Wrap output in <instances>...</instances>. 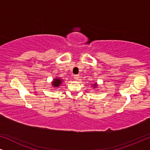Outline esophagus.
Instances as JSON below:
<instances>
[{
  "label": "esophagus",
  "instance_id": "34e87169",
  "mask_svg": "<svg viewBox=\"0 0 150 150\" xmlns=\"http://www.w3.org/2000/svg\"><path fill=\"white\" fill-rule=\"evenodd\" d=\"M74 79L76 80V81H79V75H74Z\"/></svg>",
  "mask_w": 150,
  "mask_h": 150
}]
</instances>
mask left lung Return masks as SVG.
Masks as SVG:
<instances>
[{
	"instance_id": "1",
	"label": "left lung",
	"mask_w": 150,
	"mask_h": 150,
	"mask_svg": "<svg viewBox=\"0 0 150 150\" xmlns=\"http://www.w3.org/2000/svg\"><path fill=\"white\" fill-rule=\"evenodd\" d=\"M91 85H92V87H93V88H97L98 86L97 83H93V84H91Z\"/></svg>"
}]
</instances>
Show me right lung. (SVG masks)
<instances>
[{
  "label": "right lung",
  "instance_id": "obj_1",
  "mask_svg": "<svg viewBox=\"0 0 150 150\" xmlns=\"http://www.w3.org/2000/svg\"><path fill=\"white\" fill-rule=\"evenodd\" d=\"M63 81V80L61 79V78L56 77L52 80V83H51L52 84H51V85H52V87H53L58 88L61 85V84H62Z\"/></svg>",
  "mask_w": 150,
  "mask_h": 150
}]
</instances>
